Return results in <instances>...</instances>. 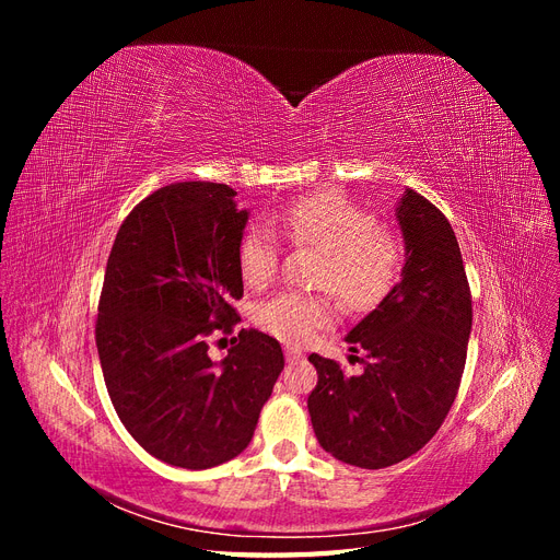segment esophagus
Returning <instances> with one entry per match:
<instances>
[{
    "label": "esophagus",
    "mask_w": 560,
    "mask_h": 560,
    "mask_svg": "<svg viewBox=\"0 0 560 560\" xmlns=\"http://www.w3.org/2000/svg\"><path fill=\"white\" fill-rule=\"evenodd\" d=\"M284 358H287V360H301V358H303V352H301V348L287 346V348H284Z\"/></svg>",
    "instance_id": "obj_1"
}]
</instances>
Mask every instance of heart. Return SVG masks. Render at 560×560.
<instances>
[{
    "mask_svg": "<svg viewBox=\"0 0 560 560\" xmlns=\"http://www.w3.org/2000/svg\"><path fill=\"white\" fill-rule=\"evenodd\" d=\"M273 222L287 241L319 252L315 287L331 290L352 313L376 308L393 290L401 268L397 235L376 224V214L346 194L317 191L290 202ZM280 245L273 229L254 224L238 245V270L249 290H261L278 273ZM336 317L329 294L278 292L254 308V322L284 343H308Z\"/></svg>",
    "mask_w": 560,
    "mask_h": 560,
    "instance_id": "1",
    "label": "heart"
}]
</instances>
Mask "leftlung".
Here are the masks:
<instances>
[{
  "instance_id": "obj_1",
  "label": "left lung",
  "mask_w": 560,
  "mask_h": 560,
  "mask_svg": "<svg viewBox=\"0 0 560 560\" xmlns=\"http://www.w3.org/2000/svg\"><path fill=\"white\" fill-rule=\"evenodd\" d=\"M406 243L401 280L346 336L360 374L319 354L308 413L336 460L383 469L418 453L442 428L465 371L471 294L444 212L413 189L397 206Z\"/></svg>"
}]
</instances>
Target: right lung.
<instances>
[{"label":"right lung","mask_w":560,"mask_h":560,"mask_svg":"<svg viewBox=\"0 0 560 560\" xmlns=\"http://www.w3.org/2000/svg\"><path fill=\"white\" fill-rule=\"evenodd\" d=\"M247 210L214 182H177L130 210L112 245L95 343L124 428L159 460L208 469L243 453L284 366L273 336L241 329L222 364L210 336L241 322Z\"/></svg>","instance_id":"1"}]
</instances>
